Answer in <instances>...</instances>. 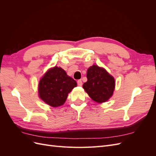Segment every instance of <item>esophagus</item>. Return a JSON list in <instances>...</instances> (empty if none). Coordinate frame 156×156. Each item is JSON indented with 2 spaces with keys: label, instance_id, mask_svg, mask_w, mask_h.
Wrapping results in <instances>:
<instances>
[{
  "label": "esophagus",
  "instance_id": "esophagus-1",
  "mask_svg": "<svg viewBox=\"0 0 156 156\" xmlns=\"http://www.w3.org/2000/svg\"><path fill=\"white\" fill-rule=\"evenodd\" d=\"M77 84H78V86H79V87H81L82 86L83 83H82V81H81V79H79V80H78V81H77Z\"/></svg>",
  "mask_w": 156,
  "mask_h": 156
}]
</instances>
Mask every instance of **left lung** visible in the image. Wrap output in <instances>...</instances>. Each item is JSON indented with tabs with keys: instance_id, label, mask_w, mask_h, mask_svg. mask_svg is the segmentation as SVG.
<instances>
[{
	"instance_id": "obj_1",
	"label": "left lung",
	"mask_w": 156,
	"mask_h": 156,
	"mask_svg": "<svg viewBox=\"0 0 156 156\" xmlns=\"http://www.w3.org/2000/svg\"><path fill=\"white\" fill-rule=\"evenodd\" d=\"M87 81L83 88L94 101L98 103L105 102L109 99L115 90L114 77L102 68L93 65L87 71Z\"/></svg>"
}]
</instances>
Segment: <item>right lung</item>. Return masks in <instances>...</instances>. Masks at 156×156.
I'll list each match as a JSON object with an SVG mask.
<instances>
[{"instance_id":"1","label":"right lung","mask_w":156,"mask_h":156,"mask_svg":"<svg viewBox=\"0 0 156 156\" xmlns=\"http://www.w3.org/2000/svg\"><path fill=\"white\" fill-rule=\"evenodd\" d=\"M76 86V81L68 76L63 69L55 66L49 69L40 81L39 96L50 106L59 107L64 104L68 93Z\"/></svg>"}]
</instances>
